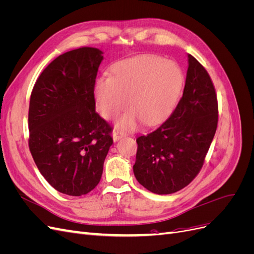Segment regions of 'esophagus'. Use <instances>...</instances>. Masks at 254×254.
Here are the masks:
<instances>
[{
	"instance_id": "34e87169",
	"label": "esophagus",
	"mask_w": 254,
	"mask_h": 254,
	"mask_svg": "<svg viewBox=\"0 0 254 254\" xmlns=\"http://www.w3.org/2000/svg\"><path fill=\"white\" fill-rule=\"evenodd\" d=\"M124 136H126V133L120 131V130H115V131H113V133H112V137H113L114 142L119 141L120 139H122V137H124Z\"/></svg>"
}]
</instances>
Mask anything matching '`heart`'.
I'll list each match as a JSON object with an SVG mask.
<instances>
[{"label":"heart","instance_id":"1","mask_svg":"<svg viewBox=\"0 0 254 254\" xmlns=\"http://www.w3.org/2000/svg\"><path fill=\"white\" fill-rule=\"evenodd\" d=\"M183 75L174 61L158 56H140L117 64L111 77L95 81L97 108L107 120H113L130 109L119 120L117 127L131 130L140 119L145 124L162 120L171 111L179 95Z\"/></svg>","mask_w":254,"mask_h":254}]
</instances>
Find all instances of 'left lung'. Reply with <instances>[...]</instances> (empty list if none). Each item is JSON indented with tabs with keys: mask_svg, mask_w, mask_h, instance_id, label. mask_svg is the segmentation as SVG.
<instances>
[{
	"mask_svg": "<svg viewBox=\"0 0 254 254\" xmlns=\"http://www.w3.org/2000/svg\"><path fill=\"white\" fill-rule=\"evenodd\" d=\"M183 95L171 117L136 139L133 173L155 194H173L190 184L204 162L216 132L218 105L205 68L188 55Z\"/></svg>",
	"mask_w": 254,
	"mask_h": 254,
	"instance_id": "1",
	"label": "left lung"
}]
</instances>
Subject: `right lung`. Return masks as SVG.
I'll use <instances>...</instances> for the list:
<instances>
[{
	"label": "right lung",
	"mask_w": 254,
	"mask_h": 254,
	"mask_svg": "<svg viewBox=\"0 0 254 254\" xmlns=\"http://www.w3.org/2000/svg\"><path fill=\"white\" fill-rule=\"evenodd\" d=\"M103 52L83 47L58 56L37 79L28 110L29 150L51 186L82 196L101 180L112 128L95 111Z\"/></svg>",
	"instance_id": "right-lung-1"
}]
</instances>
